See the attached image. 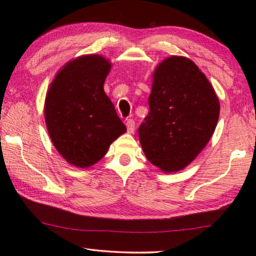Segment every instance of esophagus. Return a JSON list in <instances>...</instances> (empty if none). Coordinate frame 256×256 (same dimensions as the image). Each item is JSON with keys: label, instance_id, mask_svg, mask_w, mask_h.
<instances>
[{"label": "esophagus", "instance_id": "34e87169", "mask_svg": "<svg viewBox=\"0 0 256 256\" xmlns=\"http://www.w3.org/2000/svg\"><path fill=\"white\" fill-rule=\"evenodd\" d=\"M126 128H128V133H133L134 132V130H136V122H134L133 120H131V118H128V120H126Z\"/></svg>", "mask_w": 256, "mask_h": 256}]
</instances>
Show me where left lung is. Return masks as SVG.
Segmentation results:
<instances>
[{"instance_id":"obj_1","label":"left lung","mask_w":256,"mask_h":256,"mask_svg":"<svg viewBox=\"0 0 256 256\" xmlns=\"http://www.w3.org/2000/svg\"><path fill=\"white\" fill-rule=\"evenodd\" d=\"M150 112L138 128L146 159L164 172L184 170L204 149L219 118V99L206 76L183 56L154 72Z\"/></svg>"}]
</instances>
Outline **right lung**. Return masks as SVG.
<instances>
[{"instance_id":"obj_1","label":"right lung","mask_w":256,"mask_h":256,"mask_svg":"<svg viewBox=\"0 0 256 256\" xmlns=\"http://www.w3.org/2000/svg\"><path fill=\"white\" fill-rule=\"evenodd\" d=\"M110 66L100 55L72 60L58 71L47 92L45 120L50 140L73 166H92L112 142L126 132L104 92Z\"/></svg>"}]
</instances>
